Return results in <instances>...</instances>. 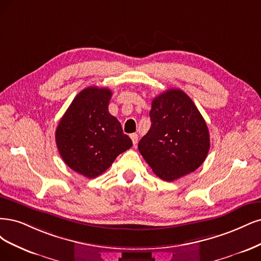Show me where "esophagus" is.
Segmentation results:
<instances>
[{"mask_svg":"<svg viewBox=\"0 0 261 261\" xmlns=\"http://www.w3.org/2000/svg\"><path fill=\"white\" fill-rule=\"evenodd\" d=\"M130 138H131V140H132L133 145H134V146H137L138 139H139V136H138V134H137V133H132V134H130Z\"/></svg>","mask_w":261,"mask_h":261,"instance_id":"obj_1","label":"esophagus"}]
</instances>
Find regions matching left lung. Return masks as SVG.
<instances>
[{"label": "left lung", "instance_id": "obj_1", "mask_svg": "<svg viewBox=\"0 0 261 261\" xmlns=\"http://www.w3.org/2000/svg\"><path fill=\"white\" fill-rule=\"evenodd\" d=\"M149 117L152 125L138 146L154 173L170 182L195 171L210 141L203 116L188 94L180 89L163 92L153 99Z\"/></svg>", "mask_w": 261, "mask_h": 261}]
</instances>
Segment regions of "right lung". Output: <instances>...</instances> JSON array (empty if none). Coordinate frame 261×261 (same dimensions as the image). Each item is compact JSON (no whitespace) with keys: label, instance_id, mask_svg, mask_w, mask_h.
<instances>
[{"label":"right lung","instance_id":"1","mask_svg":"<svg viewBox=\"0 0 261 261\" xmlns=\"http://www.w3.org/2000/svg\"><path fill=\"white\" fill-rule=\"evenodd\" d=\"M112 91L89 87L73 98L58 123L55 140L63 161L89 179L102 174L132 146L120 122L108 112Z\"/></svg>","mask_w":261,"mask_h":261}]
</instances>
